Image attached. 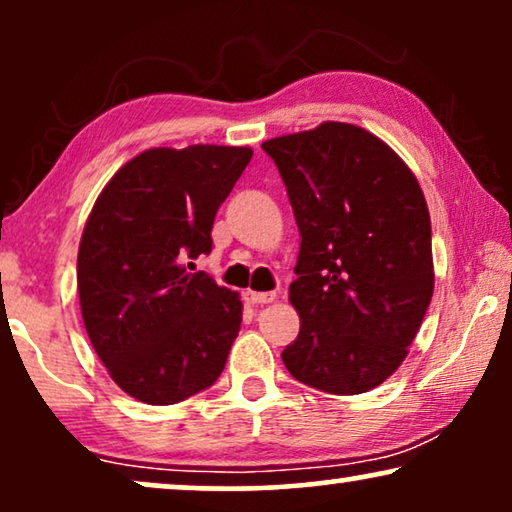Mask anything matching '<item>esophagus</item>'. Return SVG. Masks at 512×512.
<instances>
[{"mask_svg":"<svg viewBox=\"0 0 512 512\" xmlns=\"http://www.w3.org/2000/svg\"><path fill=\"white\" fill-rule=\"evenodd\" d=\"M277 298L275 291H268V293H256V291H244V300H247L249 305H265V303H272V300Z\"/></svg>","mask_w":512,"mask_h":512,"instance_id":"34e87169","label":"esophagus"}]
</instances>
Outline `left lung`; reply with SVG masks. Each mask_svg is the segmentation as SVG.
<instances>
[{"label": "left lung", "mask_w": 512, "mask_h": 512, "mask_svg": "<svg viewBox=\"0 0 512 512\" xmlns=\"http://www.w3.org/2000/svg\"><path fill=\"white\" fill-rule=\"evenodd\" d=\"M300 230L282 361L307 387L354 396L396 373L433 296L431 219L410 167L352 123L268 139Z\"/></svg>", "instance_id": "1"}]
</instances>
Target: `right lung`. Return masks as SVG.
<instances>
[{
    "mask_svg": "<svg viewBox=\"0 0 512 512\" xmlns=\"http://www.w3.org/2000/svg\"><path fill=\"white\" fill-rule=\"evenodd\" d=\"M254 151L149 149L95 200L79 244L83 324L111 380L149 405L212 387L240 333L242 303L205 272L212 226Z\"/></svg>",
    "mask_w": 512,
    "mask_h": 512,
    "instance_id": "1",
    "label": "right lung"
}]
</instances>
